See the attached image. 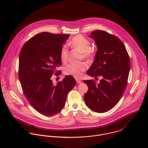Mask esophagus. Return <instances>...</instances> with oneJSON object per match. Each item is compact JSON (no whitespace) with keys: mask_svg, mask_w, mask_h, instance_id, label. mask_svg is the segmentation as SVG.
I'll return each mask as SVG.
<instances>
[{"mask_svg":"<svg viewBox=\"0 0 148 148\" xmlns=\"http://www.w3.org/2000/svg\"><path fill=\"white\" fill-rule=\"evenodd\" d=\"M76 83H77V84H80V83L82 82L81 80H79V79H76Z\"/></svg>","mask_w":148,"mask_h":148,"instance_id":"obj_1","label":"esophagus"}]
</instances>
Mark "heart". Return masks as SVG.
<instances>
[{
	"label": "heart",
	"mask_w": 148,
	"mask_h": 148,
	"mask_svg": "<svg viewBox=\"0 0 148 148\" xmlns=\"http://www.w3.org/2000/svg\"><path fill=\"white\" fill-rule=\"evenodd\" d=\"M69 45L77 49L82 53L83 58L86 60L91 59L93 55L95 50L90 47V42L82 35H78L73 37L69 42ZM68 50L66 45H63L60 52V59L62 62L65 63L68 59ZM87 66L84 63H71L67 65L64 69L65 75H71L76 78H80L83 75Z\"/></svg>",
	"instance_id": "1"
}]
</instances>
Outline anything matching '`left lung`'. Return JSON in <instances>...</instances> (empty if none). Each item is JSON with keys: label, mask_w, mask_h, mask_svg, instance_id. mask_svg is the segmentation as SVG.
<instances>
[{"label": "left lung", "mask_w": 148, "mask_h": 148, "mask_svg": "<svg viewBox=\"0 0 148 148\" xmlns=\"http://www.w3.org/2000/svg\"><path fill=\"white\" fill-rule=\"evenodd\" d=\"M97 47L95 60L86 73L92 77L101 76L96 84L92 80H84L88 90L84 95L87 106L98 113L109 111L121 99L126 88L130 70V59L123 42L116 36L101 30L92 32Z\"/></svg>", "instance_id": "left-lung-1"}]
</instances>
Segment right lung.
Here are the masks:
<instances>
[{
    "instance_id": "add662e5",
    "label": "right lung",
    "mask_w": 148,
    "mask_h": 148,
    "mask_svg": "<svg viewBox=\"0 0 148 148\" xmlns=\"http://www.w3.org/2000/svg\"><path fill=\"white\" fill-rule=\"evenodd\" d=\"M69 35L39 33L22 47L19 60V78L23 92L32 106L44 116L59 113L64 106L68 93L76 85L75 79L65 76L62 82L53 84L52 75L62 65L60 52Z\"/></svg>"
}]
</instances>
